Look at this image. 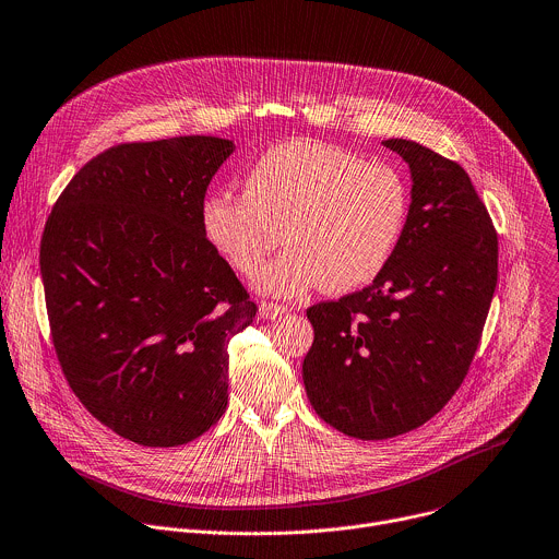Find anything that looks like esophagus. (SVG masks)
Wrapping results in <instances>:
<instances>
[{"instance_id":"obj_1","label":"esophagus","mask_w":559,"mask_h":559,"mask_svg":"<svg viewBox=\"0 0 559 559\" xmlns=\"http://www.w3.org/2000/svg\"><path fill=\"white\" fill-rule=\"evenodd\" d=\"M286 313V308L282 304H273V301H262L260 306V318L262 320H277Z\"/></svg>"}]
</instances>
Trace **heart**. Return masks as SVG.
I'll return each mask as SVG.
<instances>
[{
	"mask_svg": "<svg viewBox=\"0 0 559 559\" xmlns=\"http://www.w3.org/2000/svg\"><path fill=\"white\" fill-rule=\"evenodd\" d=\"M243 191L211 193L202 230L235 271L253 275L282 226L286 248L255 280L273 297H299L322 284L329 293L370 284L391 262L411 206L395 166L318 140L264 151L246 173Z\"/></svg>",
	"mask_w": 559,
	"mask_h": 559,
	"instance_id": "1",
	"label": "heart"
}]
</instances>
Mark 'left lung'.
I'll use <instances>...</instances> for the list:
<instances>
[{"label":"left lung","instance_id":"8db88e82","mask_svg":"<svg viewBox=\"0 0 559 559\" xmlns=\"http://www.w3.org/2000/svg\"><path fill=\"white\" fill-rule=\"evenodd\" d=\"M411 173L404 235L366 288L306 311L301 364L316 413L359 440L408 432L460 389L498 284V235L466 170L413 140H384Z\"/></svg>","mask_w":559,"mask_h":559}]
</instances>
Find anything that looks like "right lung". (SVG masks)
Instances as JSON below:
<instances>
[{
    "instance_id": "1",
    "label": "right lung",
    "mask_w": 559,
    "mask_h": 559,
    "mask_svg": "<svg viewBox=\"0 0 559 559\" xmlns=\"http://www.w3.org/2000/svg\"><path fill=\"white\" fill-rule=\"evenodd\" d=\"M235 142L121 144L57 200L39 266L52 344L82 404L142 447L200 438L228 404V342L258 306L200 213Z\"/></svg>"
}]
</instances>
